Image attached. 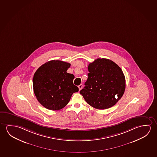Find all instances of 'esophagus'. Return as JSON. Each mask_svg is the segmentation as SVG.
<instances>
[{
  "instance_id": "obj_1",
  "label": "esophagus",
  "mask_w": 157,
  "mask_h": 157,
  "mask_svg": "<svg viewBox=\"0 0 157 157\" xmlns=\"http://www.w3.org/2000/svg\"><path fill=\"white\" fill-rule=\"evenodd\" d=\"M78 88H79V91H80L81 90H82V84H80V85H79L78 86Z\"/></svg>"
}]
</instances>
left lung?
<instances>
[{
	"label": "left lung",
	"mask_w": 157,
	"mask_h": 157,
	"mask_svg": "<svg viewBox=\"0 0 157 157\" xmlns=\"http://www.w3.org/2000/svg\"><path fill=\"white\" fill-rule=\"evenodd\" d=\"M88 70L89 77L80 94L94 108L113 106L125 91V77L121 68L109 59L98 58L89 63Z\"/></svg>",
	"instance_id": "1"
}]
</instances>
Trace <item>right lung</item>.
<instances>
[{"label": "right lung", "instance_id": "right-lung-1", "mask_svg": "<svg viewBox=\"0 0 157 157\" xmlns=\"http://www.w3.org/2000/svg\"><path fill=\"white\" fill-rule=\"evenodd\" d=\"M71 64L49 61L37 70L33 79L34 94L40 103L51 110L63 109L73 93L79 91L73 84L74 75L67 72Z\"/></svg>", "mask_w": 157, "mask_h": 157}]
</instances>
